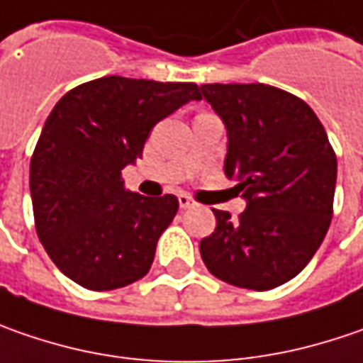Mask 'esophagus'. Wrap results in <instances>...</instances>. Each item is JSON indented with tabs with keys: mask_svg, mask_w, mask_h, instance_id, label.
<instances>
[{
	"mask_svg": "<svg viewBox=\"0 0 363 363\" xmlns=\"http://www.w3.org/2000/svg\"><path fill=\"white\" fill-rule=\"evenodd\" d=\"M179 205H181V209H193L197 203L193 201V197H189L186 193H181V195H179Z\"/></svg>",
	"mask_w": 363,
	"mask_h": 363,
	"instance_id": "obj_1",
	"label": "esophagus"
}]
</instances>
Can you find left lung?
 Instances as JSON below:
<instances>
[{
    "instance_id": "obj_1",
    "label": "left lung",
    "mask_w": 363,
    "mask_h": 363,
    "mask_svg": "<svg viewBox=\"0 0 363 363\" xmlns=\"http://www.w3.org/2000/svg\"><path fill=\"white\" fill-rule=\"evenodd\" d=\"M201 91L228 128L225 174L247 201L238 221L213 209L217 228L201 240V258L228 284L270 291L298 274L323 242L337 156L315 111L289 91L264 83Z\"/></svg>"
}]
</instances>
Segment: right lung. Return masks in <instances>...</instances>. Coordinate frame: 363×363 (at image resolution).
<instances>
[{"label":"right lung","mask_w":363,"mask_h":363,"mask_svg":"<svg viewBox=\"0 0 363 363\" xmlns=\"http://www.w3.org/2000/svg\"><path fill=\"white\" fill-rule=\"evenodd\" d=\"M191 99L195 83L101 77L71 89L46 119L30 160L34 225L56 268L89 291L144 278L179 199L142 197L121 170L152 128Z\"/></svg>","instance_id":"obj_1"}]
</instances>
